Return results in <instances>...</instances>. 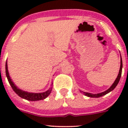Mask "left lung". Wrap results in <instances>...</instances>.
Masks as SVG:
<instances>
[{
  "instance_id": "1",
  "label": "left lung",
  "mask_w": 128,
  "mask_h": 128,
  "mask_svg": "<svg viewBox=\"0 0 128 128\" xmlns=\"http://www.w3.org/2000/svg\"><path fill=\"white\" fill-rule=\"evenodd\" d=\"M121 65H120V71H119V74H118V76H117V78H116L115 81L114 82V83L113 84L112 86L110 87L106 91L104 92H102L100 93V94H90V93H87V92H83L84 94L86 96H89V97H92V98H98L100 97V96H102L104 95H106V94H108L109 92H110L111 91H112L113 90H114V88L116 87V86L118 85V82H119L120 78H121V73H122V59H121Z\"/></svg>"
}]
</instances>
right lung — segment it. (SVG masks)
<instances>
[{"mask_svg": "<svg viewBox=\"0 0 128 128\" xmlns=\"http://www.w3.org/2000/svg\"><path fill=\"white\" fill-rule=\"evenodd\" d=\"M6 73L9 84H10V85L11 86L12 88L14 90V91L19 96H20V97L22 98L25 99V100H30V101H38V100H44V99L46 98L50 95L51 90H52V87H51L49 90H48L47 91L45 92L42 93H30L28 92H25L22 90H20V88H18V87L14 84L13 81L12 80V79L10 78V76H9L8 71V68H7V62H6Z\"/></svg>", "mask_w": 128, "mask_h": 128, "instance_id": "1", "label": "right lung"}]
</instances>
